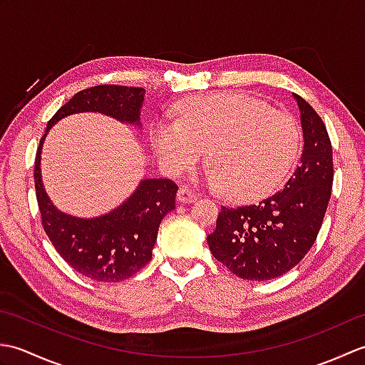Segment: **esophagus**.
Wrapping results in <instances>:
<instances>
[{
    "mask_svg": "<svg viewBox=\"0 0 365 365\" xmlns=\"http://www.w3.org/2000/svg\"><path fill=\"white\" fill-rule=\"evenodd\" d=\"M177 200L182 204H191L195 202V200H197V195L188 187H180L177 191Z\"/></svg>",
    "mask_w": 365,
    "mask_h": 365,
    "instance_id": "obj_1",
    "label": "esophagus"
}]
</instances>
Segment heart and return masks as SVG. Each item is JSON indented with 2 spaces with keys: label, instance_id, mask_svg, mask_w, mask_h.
<instances>
[{
  "label": "heart",
  "instance_id": "b5f03b06",
  "mask_svg": "<svg viewBox=\"0 0 365 365\" xmlns=\"http://www.w3.org/2000/svg\"><path fill=\"white\" fill-rule=\"evenodd\" d=\"M150 145L169 174L192 168L205 150L204 180L237 202L260 200L281 187L298 158L301 133L290 114L237 92L191 98L174 122L153 120Z\"/></svg>",
  "mask_w": 365,
  "mask_h": 365
}]
</instances>
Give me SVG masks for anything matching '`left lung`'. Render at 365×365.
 Here are the masks:
<instances>
[{"label": "left lung", "instance_id": "left-lung-1", "mask_svg": "<svg viewBox=\"0 0 365 365\" xmlns=\"http://www.w3.org/2000/svg\"><path fill=\"white\" fill-rule=\"evenodd\" d=\"M293 98L304 139L299 166L262 202L221 207L207 237L213 257L247 281H269L298 265L315 243L331 197L334 168L327 127L304 98Z\"/></svg>", "mask_w": 365, "mask_h": 365}]
</instances>
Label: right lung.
Here are the masks:
<instances>
[{
  "instance_id": "add662e5",
  "label": "right lung",
  "mask_w": 365,
  "mask_h": 365,
  "mask_svg": "<svg viewBox=\"0 0 365 365\" xmlns=\"http://www.w3.org/2000/svg\"><path fill=\"white\" fill-rule=\"evenodd\" d=\"M144 96L143 88L115 84L80 91L50 119L36 153V197L45 234L68 265L94 281H123L150 262L160 222L175 208L178 188L169 178H144L111 212L78 218L61 212L46 195L41 170L43 141L54 123L78 113H100L141 128Z\"/></svg>"
}]
</instances>
